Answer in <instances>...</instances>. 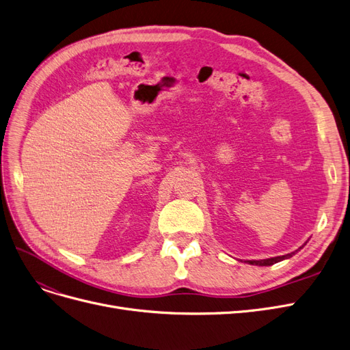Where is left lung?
Masks as SVG:
<instances>
[{"label":"left lung","mask_w":350,"mask_h":350,"mask_svg":"<svg viewBox=\"0 0 350 350\" xmlns=\"http://www.w3.org/2000/svg\"><path fill=\"white\" fill-rule=\"evenodd\" d=\"M297 251H299V250H297ZM293 254H295V253L286 254V256H280V257L265 258V260H250L248 262H250V264H253V265H271V264H274V262H278V261H282V260H286V258L293 257Z\"/></svg>","instance_id":"1"}]
</instances>
